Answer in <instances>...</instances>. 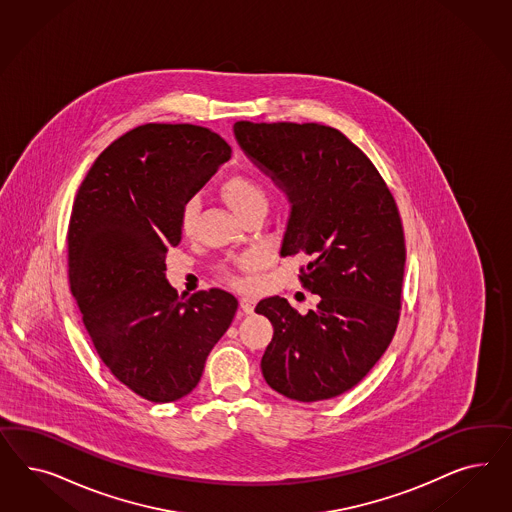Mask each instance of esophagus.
Returning a JSON list of instances; mask_svg holds the SVG:
<instances>
[{
  "instance_id": "34e87169",
  "label": "esophagus",
  "mask_w": 512,
  "mask_h": 512,
  "mask_svg": "<svg viewBox=\"0 0 512 512\" xmlns=\"http://www.w3.org/2000/svg\"><path fill=\"white\" fill-rule=\"evenodd\" d=\"M240 308H242V311H244L246 315L253 313V310H255V300L249 298V296H242V298H240Z\"/></svg>"
}]
</instances>
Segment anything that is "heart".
Listing matches in <instances>:
<instances>
[{
  "mask_svg": "<svg viewBox=\"0 0 512 512\" xmlns=\"http://www.w3.org/2000/svg\"><path fill=\"white\" fill-rule=\"evenodd\" d=\"M221 195L225 202L233 208L238 216H246L253 208L257 206H266V195H264L263 187L259 186L253 178L249 176H233L229 178L223 186H221ZM199 210V202L197 199H191L186 202L184 210H182V229L191 231L195 225V217ZM251 263V261H248Z\"/></svg>",
  "mask_w": 512,
  "mask_h": 512,
  "instance_id": "obj_1",
  "label": "heart"
}]
</instances>
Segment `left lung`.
Here are the masks:
<instances>
[{
  "mask_svg": "<svg viewBox=\"0 0 512 512\" xmlns=\"http://www.w3.org/2000/svg\"><path fill=\"white\" fill-rule=\"evenodd\" d=\"M233 131L289 202L279 257L306 255L300 279L321 298L306 315L279 296L257 304L274 326L264 379L296 402L330 400L362 381L396 332L405 268L396 202L372 161L334 127L236 122Z\"/></svg>",
  "mask_w": 512,
  "mask_h": 512,
  "instance_id": "left-lung-1",
  "label": "left lung"
}]
</instances>
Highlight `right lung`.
Listing matches in <instances>:
<instances>
[{
    "label": "right lung",
    "instance_id": "1",
    "mask_svg": "<svg viewBox=\"0 0 512 512\" xmlns=\"http://www.w3.org/2000/svg\"><path fill=\"white\" fill-rule=\"evenodd\" d=\"M229 159L231 146L206 127L140 125L95 159L73 204L71 293L105 366L150 402L197 387L238 308L221 289L184 300L165 274L186 202Z\"/></svg>",
    "mask_w": 512,
    "mask_h": 512
}]
</instances>
